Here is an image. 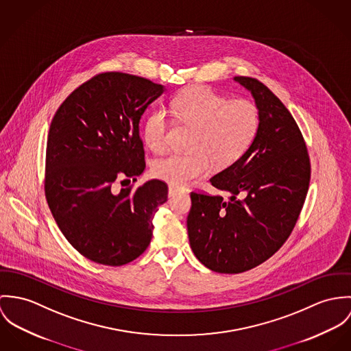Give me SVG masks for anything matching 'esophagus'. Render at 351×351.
Returning a JSON list of instances; mask_svg holds the SVG:
<instances>
[{
	"label": "esophagus",
	"instance_id": "1",
	"mask_svg": "<svg viewBox=\"0 0 351 351\" xmlns=\"http://www.w3.org/2000/svg\"><path fill=\"white\" fill-rule=\"evenodd\" d=\"M182 190L179 189V187H175V186H169L168 187V195L169 196H173V195L178 194V193H180Z\"/></svg>",
	"mask_w": 351,
	"mask_h": 351
}]
</instances>
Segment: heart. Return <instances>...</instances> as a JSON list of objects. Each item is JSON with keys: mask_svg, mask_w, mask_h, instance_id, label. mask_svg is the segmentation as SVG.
<instances>
[{"mask_svg": "<svg viewBox=\"0 0 351 351\" xmlns=\"http://www.w3.org/2000/svg\"><path fill=\"white\" fill-rule=\"evenodd\" d=\"M171 112L179 122L194 128L189 155L158 158L152 172L175 187H186L207 175L214 165L229 168L254 143L261 114L258 106L245 98L230 99L208 87L193 86L178 94ZM169 121L164 110H154L144 123V141L154 152L167 148Z\"/></svg>", "mask_w": 351, "mask_h": 351, "instance_id": "obj_1", "label": "heart"}]
</instances>
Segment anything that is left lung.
Here are the masks:
<instances>
[{
  "label": "left lung",
  "instance_id": "8db88e82",
  "mask_svg": "<svg viewBox=\"0 0 351 351\" xmlns=\"http://www.w3.org/2000/svg\"><path fill=\"white\" fill-rule=\"evenodd\" d=\"M234 79L256 99L258 134L235 164L210 179L229 195L193 191L187 217L196 258L218 273L246 272L272 257L299 219L311 178L304 137L288 109L260 80Z\"/></svg>",
  "mask_w": 351,
  "mask_h": 351
}]
</instances>
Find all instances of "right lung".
Segmentation results:
<instances>
[{
  "label": "right lung",
  "instance_id": "right-lung-1",
  "mask_svg": "<svg viewBox=\"0 0 351 351\" xmlns=\"http://www.w3.org/2000/svg\"><path fill=\"white\" fill-rule=\"evenodd\" d=\"M162 91L149 79L101 73L77 87L52 118L45 199L67 241L97 264L125 265L151 243L168 186L154 179L117 193L114 183L137 180L145 169L140 118Z\"/></svg>",
  "mask_w": 351,
  "mask_h": 351
}]
</instances>
